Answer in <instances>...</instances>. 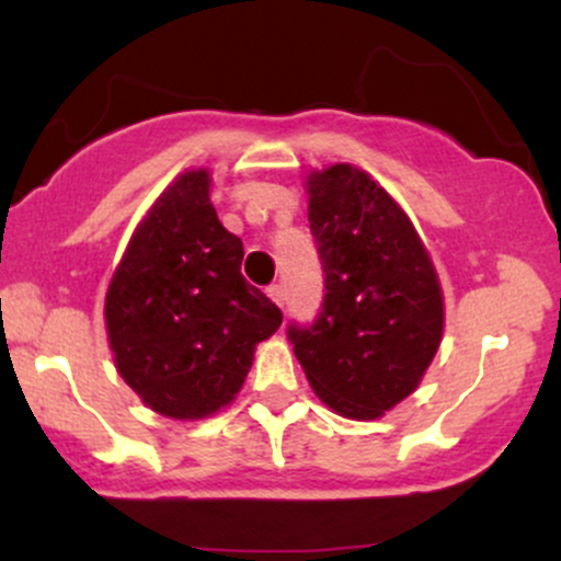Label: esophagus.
Instances as JSON below:
<instances>
[{"mask_svg": "<svg viewBox=\"0 0 561 561\" xmlns=\"http://www.w3.org/2000/svg\"><path fill=\"white\" fill-rule=\"evenodd\" d=\"M266 295L276 302V306H285V287H282V285L266 287Z\"/></svg>", "mask_w": 561, "mask_h": 561, "instance_id": "1", "label": "esophagus"}]
</instances>
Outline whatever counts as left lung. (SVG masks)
Wrapping results in <instances>:
<instances>
[{
	"instance_id": "left-lung-1",
	"label": "left lung",
	"mask_w": 561,
	"mask_h": 561,
	"mask_svg": "<svg viewBox=\"0 0 561 561\" xmlns=\"http://www.w3.org/2000/svg\"><path fill=\"white\" fill-rule=\"evenodd\" d=\"M308 221L324 268L311 324L287 340L317 396L347 420H377L416 390L443 337L427 250L369 173L337 163L308 176Z\"/></svg>"
}]
</instances>
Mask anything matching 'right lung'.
Instances as JSON below:
<instances>
[{"label":"right lung","instance_id":"right-lung-1","mask_svg":"<svg viewBox=\"0 0 561 561\" xmlns=\"http://www.w3.org/2000/svg\"><path fill=\"white\" fill-rule=\"evenodd\" d=\"M208 192V171H186L158 197L105 298L121 377L173 420L227 405L255 345L282 324L276 302L242 276V240L218 221Z\"/></svg>","mask_w":561,"mask_h":561}]
</instances>
